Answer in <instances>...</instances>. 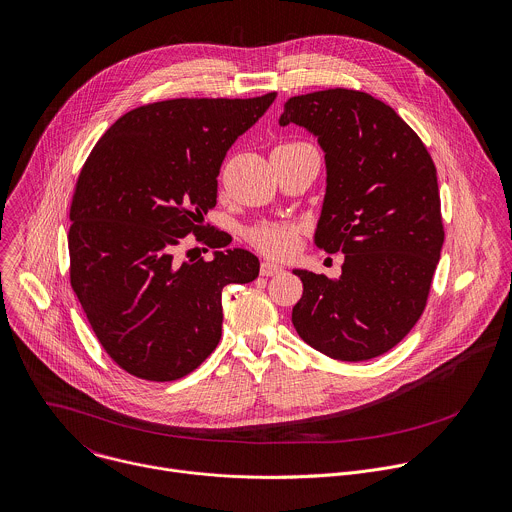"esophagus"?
I'll return each mask as SVG.
<instances>
[{
  "label": "esophagus",
  "mask_w": 512,
  "mask_h": 512,
  "mask_svg": "<svg viewBox=\"0 0 512 512\" xmlns=\"http://www.w3.org/2000/svg\"><path fill=\"white\" fill-rule=\"evenodd\" d=\"M259 273H261L263 277H273V275L283 273V267H279L277 263H271V261H263V263H261Z\"/></svg>",
  "instance_id": "esophagus-1"
}]
</instances>
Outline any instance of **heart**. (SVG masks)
I'll return each mask as SVG.
<instances>
[{
	"instance_id": "heart-1",
	"label": "heart",
	"mask_w": 512,
	"mask_h": 512,
	"mask_svg": "<svg viewBox=\"0 0 512 512\" xmlns=\"http://www.w3.org/2000/svg\"><path fill=\"white\" fill-rule=\"evenodd\" d=\"M299 144V142H291ZM249 243L261 253L277 259L291 257L299 245V227L291 223H259L247 231Z\"/></svg>"
}]
</instances>
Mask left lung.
I'll return each instance as SVG.
<instances>
[{"mask_svg":"<svg viewBox=\"0 0 512 512\" xmlns=\"http://www.w3.org/2000/svg\"><path fill=\"white\" fill-rule=\"evenodd\" d=\"M297 124L325 152L315 245L346 255L342 275L305 269L291 321L305 344L342 362L390 352L420 319L444 243L436 166L420 136L382 100L348 88L293 96Z\"/></svg>","mask_w":512,"mask_h":512,"instance_id":"obj_1","label":"left lung"}]
</instances>
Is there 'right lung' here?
<instances>
[{"instance_id":"obj_1","label":"right lung","mask_w":512,"mask_h":512,"mask_svg":"<svg viewBox=\"0 0 512 512\" xmlns=\"http://www.w3.org/2000/svg\"><path fill=\"white\" fill-rule=\"evenodd\" d=\"M257 98H175L120 116L96 142L70 205V283L106 354L130 376L173 382L217 348L221 293L259 275V259L203 235L231 144L273 104ZM193 232L219 248L181 264Z\"/></svg>"}]
</instances>
